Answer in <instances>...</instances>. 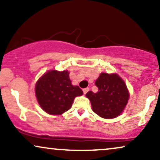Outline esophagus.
I'll return each mask as SVG.
<instances>
[{"mask_svg":"<svg viewBox=\"0 0 160 160\" xmlns=\"http://www.w3.org/2000/svg\"><path fill=\"white\" fill-rule=\"evenodd\" d=\"M89 90V87H87V88H84V89H83V92H84V94L85 95V94H86L87 92H88Z\"/></svg>","mask_w":160,"mask_h":160,"instance_id":"esophagus-1","label":"esophagus"}]
</instances>
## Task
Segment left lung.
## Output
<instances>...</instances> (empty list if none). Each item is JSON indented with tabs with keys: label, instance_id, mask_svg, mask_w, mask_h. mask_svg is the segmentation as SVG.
I'll use <instances>...</instances> for the list:
<instances>
[{
	"label": "left lung",
	"instance_id": "8db88e82",
	"mask_svg": "<svg viewBox=\"0 0 160 160\" xmlns=\"http://www.w3.org/2000/svg\"><path fill=\"white\" fill-rule=\"evenodd\" d=\"M95 85L98 88L97 92L89 91L86 94L94 112L104 119H112L121 114L130 98L123 79L117 73H101Z\"/></svg>",
	"mask_w": 160,
	"mask_h": 160
}]
</instances>
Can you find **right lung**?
Instances as JSON below:
<instances>
[{"label": "right lung", "mask_w": 160, "mask_h": 160, "mask_svg": "<svg viewBox=\"0 0 160 160\" xmlns=\"http://www.w3.org/2000/svg\"><path fill=\"white\" fill-rule=\"evenodd\" d=\"M36 96L41 108L51 115H61L71 108L74 98L83 95L73 86L68 71H49L37 81Z\"/></svg>", "instance_id": "1"}]
</instances>
